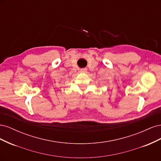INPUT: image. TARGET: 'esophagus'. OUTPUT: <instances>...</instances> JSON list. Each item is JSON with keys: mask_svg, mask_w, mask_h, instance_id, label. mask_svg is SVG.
Wrapping results in <instances>:
<instances>
[{"mask_svg": "<svg viewBox=\"0 0 161 161\" xmlns=\"http://www.w3.org/2000/svg\"><path fill=\"white\" fill-rule=\"evenodd\" d=\"M86 70H87V69H86V68H83V69H80V72H83V73H85V72H86Z\"/></svg>", "mask_w": 161, "mask_h": 161, "instance_id": "esophagus-1", "label": "esophagus"}]
</instances>
